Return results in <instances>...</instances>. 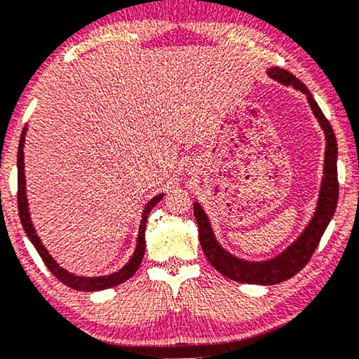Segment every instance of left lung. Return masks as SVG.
Here are the masks:
<instances>
[{
  "label": "left lung",
  "instance_id": "1",
  "mask_svg": "<svg viewBox=\"0 0 359 359\" xmlns=\"http://www.w3.org/2000/svg\"><path fill=\"white\" fill-rule=\"evenodd\" d=\"M269 76L280 82L283 85H292L299 92L306 93L309 104L314 116L318 117L320 127L324 128L325 140V159H324V179L323 185H320V195L318 201L316 212L304 232L299 235L297 242H293L282 255L276 256L274 259L263 261V263H250V261H243L235 258L233 255L227 253L221 245L214 238L212 229L210 226L205 211L203 208L195 203L194 212L198 222V233H200V243L201 248L205 251L208 261H210L214 269L226 276L227 279L242 282V283H256V285H274V283H280L283 280L290 279L311 259L314 250L318 248L320 242V237L325 229H327L330 219H332L337 200H339V179H337V140L332 126L325 119L324 112L313 98V95L306 88L302 80H298L293 74H290L285 69L272 67L269 69Z\"/></svg>",
  "mask_w": 359,
  "mask_h": 359
}]
</instances>
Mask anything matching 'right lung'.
<instances>
[{
  "mask_svg": "<svg viewBox=\"0 0 359 359\" xmlns=\"http://www.w3.org/2000/svg\"><path fill=\"white\" fill-rule=\"evenodd\" d=\"M24 142H25V128L22 130V135H20V142H19V151H18V206H19V217L20 222H22V227L27 233V237L30 238V242L34 243V247L39 251V255L41 256L43 263L46 264L48 269L53 276L56 277L57 280H61L64 285L74 288V290H83V292H96V290H104V288H111L119 285V283L126 282L127 279L135 274L138 266H140L143 255H145V229H147V219L149 211L153 210L154 206L161 201L163 195L154 196L151 201L145 206V211H143L142 216V222H140V232H138V243L135 248V253L130 258V261L122 267L121 271L114 272L111 276H103V277H79L74 276L71 272H67L66 269L57 266L55 259L51 258V255L48 253L46 248L43 247L39 235L35 233V229L32 226L30 221V214H29V208H27V198H25V174H24Z\"/></svg>",
  "mask_w": 359,
  "mask_h": 359,
  "instance_id": "right-lung-1",
  "label": "right lung"
}]
</instances>
